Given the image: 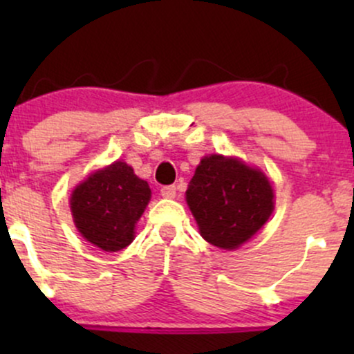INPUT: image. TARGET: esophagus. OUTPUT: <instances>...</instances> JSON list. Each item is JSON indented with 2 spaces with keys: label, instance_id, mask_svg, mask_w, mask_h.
<instances>
[{
  "label": "esophagus",
  "instance_id": "1",
  "mask_svg": "<svg viewBox=\"0 0 354 354\" xmlns=\"http://www.w3.org/2000/svg\"><path fill=\"white\" fill-rule=\"evenodd\" d=\"M161 196H163V198H174V196H176V186H174V185L163 186V188H161Z\"/></svg>",
  "mask_w": 354,
  "mask_h": 354
}]
</instances>
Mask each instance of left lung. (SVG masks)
Listing matches in <instances>:
<instances>
[{
	"label": "left lung",
	"mask_w": 354,
	"mask_h": 354,
	"mask_svg": "<svg viewBox=\"0 0 354 354\" xmlns=\"http://www.w3.org/2000/svg\"><path fill=\"white\" fill-rule=\"evenodd\" d=\"M273 198L265 174L219 154L201 160L186 191L201 236L223 250L243 245L265 225Z\"/></svg>",
	"instance_id": "obj_1"
}]
</instances>
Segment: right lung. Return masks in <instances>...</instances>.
Wrapping results in <instances>:
<instances>
[{"mask_svg": "<svg viewBox=\"0 0 354 354\" xmlns=\"http://www.w3.org/2000/svg\"><path fill=\"white\" fill-rule=\"evenodd\" d=\"M151 189L131 166L116 161L76 186L71 213L83 238L104 251H120L133 241L135 225Z\"/></svg>", "mask_w": 354, "mask_h": 354, "instance_id": "right-lung-1", "label": "right lung"}]
</instances>
